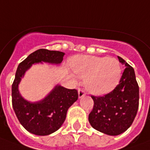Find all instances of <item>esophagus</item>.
<instances>
[{"instance_id": "obj_1", "label": "esophagus", "mask_w": 150, "mask_h": 150, "mask_svg": "<svg viewBox=\"0 0 150 150\" xmlns=\"http://www.w3.org/2000/svg\"><path fill=\"white\" fill-rule=\"evenodd\" d=\"M86 95V92H85V90L83 89H79V98H82L84 97Z\"/></svg>"}]
</instances>
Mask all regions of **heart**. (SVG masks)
I'll return each mask as SVG.
<instances>
[{"label": "heart", "instance_id": "obj_1", "mask_svg": "<svg viewBox=\"0 0 150 150\" xmlns=\"http://www.w3.org/2000/svg\"><path fill=\"white\" fill-rule=\"evenodd\" d=\"M71 64L75 74L86 79L88 91L97 96L111 92L121 78V64L114 58L79 55L73 58Z\"/></svg>", "mask_w": 150, "mask_h": 150}]
</instances>
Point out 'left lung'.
<instances>
[{
    "label": "left lung",
    "instance_id": "1",
    "mask_svg": "<svg viewBox=\"0 0 150 150\" xmlns=\"http://www.w3.org/2000/svg\"><path fill=\"white\" fill-rule=\"evenodd\" d=\"M125 64L120 81L108 94L91 97L94 101L88 121L95 129L109 136H117L129 129L137 114L139 108V86L134 69L119 57Z\"/></svg>",
    "mask_w": 150,
    "mask_h": 150
}]
</instances>
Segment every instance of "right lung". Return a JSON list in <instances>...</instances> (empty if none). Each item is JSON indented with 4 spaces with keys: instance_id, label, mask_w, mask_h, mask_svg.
<instances>
[{
    "instance_id": "add662e5",
    "label": "right lung",
    "mask_w": 150,
    "mask_h": 150,
    "mask_svg": "<svg viewBox=\"0 0 150 150\" xmlns=\"http://www.w3.org/2000/svg\"><path fill=\"white\" fill-rule=\"evenodd\" d=\"M64 55V52L41 48L29 54L17 69L12 84V105L20 123L32 134L47 136L57 131L65 120L69 108L78 99V91L58 85L43 100L30 103L21 96L18 85L33 64H60Z\"/></svg>"
}]
</instances>
